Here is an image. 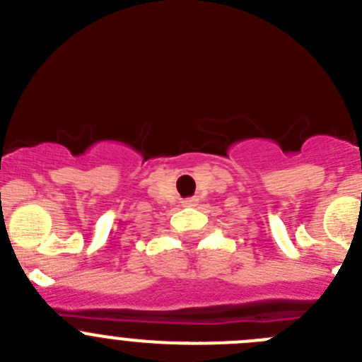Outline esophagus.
Instances as JSON below:
<instances>
[{"instance_id": "1", "label": "esophagus", "mask_w": 362, "mask_h": 362, "mask_svg": "<svg viewBox=\"0 0 362 362\" xmlns=\"http://www.w3.org/2000/svg\"><path fill=\"white\" fill-rule=\"evenodd\" d=\"M185 204H187V206H194L195 199H188V201H185Z\"/></svg>"}]
</instances>
